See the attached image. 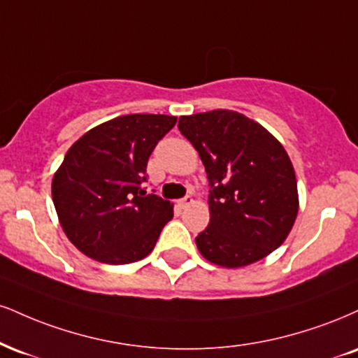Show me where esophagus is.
Wrapping results in <instances>:
<instances>
[{"mask_svg": "<svg viewBox=\"0 0 358 358\" xmlns=\"http://www.w3.org/2000/svg\"><path fill=\"white\" fill-rule=\"evenodd\" d=\"M192 201H193L192 196H185V198H182V200H178V206H180V208H187V206L190 205Z\"/></svg>", "mask_w": 358, "mask_h": 358, "instance_id": "esophagus-1", "label": "esophagus"}]
</instances>
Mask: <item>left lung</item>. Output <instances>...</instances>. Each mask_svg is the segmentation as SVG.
Listing matches in <instances>:
<instances>
[{"instance_id": "8db88e82", "label": "left lung", "mask_w": 358, "mask_h": 358, "mask_svg": "<svg viewBox=\"0 0 358 358\" xmlns=\"http://www.w3.org/2000/svg\"><path fill=\"white\" fill-rule=\"evenodd\" d=\"M208 176L210 223L195 238L206 260L238 268L285 242L299 213L295 170L282 143L231 110L180 116Z\"/></svg>"}]
</instances>
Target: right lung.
I'll return each instance as SVG.
<instances>
[{"mask_svg":"<svg viewBox=\"0 0 358 358\" xmlns=\"http://www.w3.org/2000/svg\"><path fill=\"white\" fill-rule=\"evenodd\" d=\"M176 116L123 115L75 141L51 183L64 234L86 257L124 265L155 248L173 205L146 195V163Z\"/></svg>","mask_w":358,"mask_h":358,"instance_id":"1","label":"right lung"}]
</instances>
